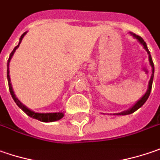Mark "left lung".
Instances as JSON below:
<instances>
[{"label": "left lung", "mask_w": 160, "mask_h": 160, "mask_svg": "<svg viewBox=\"0 0 160 160\" xmlns=\"http://www.w3.org/2000/svg\"><path fill=\"white\" fill-rule=\"evenodd\" d=\"M130 34L136 38L139 42H140V44L141 45H142L143 48L146 50V52H148V54H149V64H150V66H151V69H152V74H151V77H150V80L149 81V85H148V89H147V91H146V93L143 95V97H142L139 100L137 101L135 103V105H133L132 107L131 108H129L128 110H126V111H123V112H121V113H116V114H113V115H130V114H132V113H134L136 110H138L140 108H142L143 105H144V103L147 101L148 99V98H149V94H150V91H151V88H152V82H153V78H154V63H153V62H152V58H151V55H150V52H149V49H148V46L146 45V43L144 42V40H143L140 36H137L135 34H133V33H132V32H130Z\"/></svg>", "instance_id": "left-lung-1"}]
</instances>
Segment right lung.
<instances>
[{
    "mask_svg": "<svg viewBox=\"0 0 160 160\" xmlns=\"http://www.w3.org/2000/svg\"><path fill=\"white\" fill-rule=\"evenodd\" d=\"M27 34V32L23 33L19 38V42H18V45L13 49V51L11 52L10 54V57H9V60H8V62H7V79H8V84H9V88H10V92H11V97L13 98V100L15 101V103L17 104V106L20 109H22L24 111L25 113L28 116H30L34 119H37V120H39L41 122H54V121H58L60 119H62L63 117V113L62 112H56V113H37V112H34L30 110L29 108H28L25 105H23L20 101L18 100L16 95L14 94V91H13V88H12V86H11V77H10V70H9V66H10V62H11V58L14 54V52L16 51L18 47L19 46L22 39L24 38V36Z\"/></svg>",
    "mask_w": 160,
    "mask_h": 160,
    "instance_id": "obj_1",
    "label": "right lung"
}]
</instances>
